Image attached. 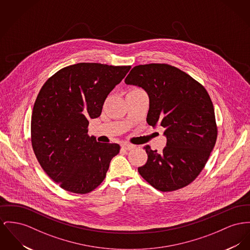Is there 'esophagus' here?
Here are the masks:
<instances>
[{"mask_svg": "<svg viewBox=\"0 0 250 250\" xmlns=\"http://www.w3.org/2000/svg\"><path fill=\"white\" fill-rule=\"evenodd\" d=\"M135 146L133 145V144H129V143H124L123 145H122V149L125 150H130L133 149Z\"/></svg>", "mask_w": 250, "mask_h": 250, "instance_id": "34e87169", "label": "esophagus"}]
</instances>
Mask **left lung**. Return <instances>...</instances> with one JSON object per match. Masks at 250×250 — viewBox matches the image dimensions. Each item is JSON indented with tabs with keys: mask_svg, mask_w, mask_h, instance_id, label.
<instances>
[{
	"mask_svg": "<svg viewBox=\"0 0 250 250\" xmlns=\"http://www.w3.org/2000/svg\"><path fill=\"white\" fill-rule=\"evenodd\" d=\"M125 83L142 87L150 99L148 124L165 128L162 152L144 147L148 160L139 174L160 191H173L195 180L216 143L212 101L205 87L166 63L133 67Z\"/></svg>",
	"mask_w": 250,
	"mask_h": 250,
	"instance_id": "left-lung-1",
	"label": "left lung"
}]
</instances>
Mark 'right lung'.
<instances>
[{
	"label": "right lung",
	"mask_w": 250,
	"mask_h": 250,
	"mask_svg": "<svg viewBox=\"0 0 250 250\" xmlns=\"http://www.w3.org/2000/svg\"><path fill=\"white\" fill-rule=\"evenodd\" d=\"M130 69L81 62L59 70L40 90L31 117L32 148L45 173L67 191L94 190L119 152L117 143L90 137L88 125Z\"/></svg>",
	"instance_id": "obj_1"
}]
</instances>
